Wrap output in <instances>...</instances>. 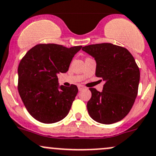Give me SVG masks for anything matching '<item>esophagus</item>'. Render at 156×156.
Returning a JSON list of instances; mask_svg holds the SVG:
<instances>
[{"instance_id":"1","label":"esophagus","mask_w":156,"mask_h":156,"mask_svg":"<svg viewBox=\"0 0 156 156\" xmlns=\"http://www.w3.org/2000/svg\"><path fill=\"white\" fill-rule=\"evenodd\" d=\"M78 90H79L80 91H81V90H82L84 89V87L82 86V85H78Z\"/></svg>"}]
</instances>
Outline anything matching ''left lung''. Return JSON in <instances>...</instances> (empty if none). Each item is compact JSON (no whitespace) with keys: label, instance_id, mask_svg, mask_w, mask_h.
Returning a JSON list of instances; mask_svg holds the SVG:
<instances>
[{"label":"left lung","instance_id":"1","mask_svg":"<svg viewBox=\"0 0 156 156\" xmlns=\"http://www.w3.org/2000/svg\"><path fill=\"white\" fill-rule=\"evenodd\" d=\"M82 50L94 57L96 77L105 81L101 92L90 88V116L99 123L119 122L132 109L138 91L140 70L134 58L126 48L111 43L87 45Z\"/></svg>","mask_w":156,"mask_h":156}]
</instances>
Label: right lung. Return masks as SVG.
I'll list each match as a JSON object with an SVG mask.
<instances>
[{
	"mask_svg": "<svg viewBox=\"0 0 156 156\" xmlns=\"http://www.w3.org/2000/svg\"><path fill=\"white\" fill-rule=\"evenodd\" d=\"M81 45L66 48L39 44L30 49L18 68V90L26 109L34 119L54 123L67 116L78 90L76 85L59 86L57 74L68 71Z\"/></svg>",
	"mask_w": 156,
	"mask_h": 156,
	"instance_id": "add662e5",
	"label": "right lung"
}]
</instances>
